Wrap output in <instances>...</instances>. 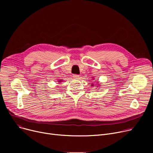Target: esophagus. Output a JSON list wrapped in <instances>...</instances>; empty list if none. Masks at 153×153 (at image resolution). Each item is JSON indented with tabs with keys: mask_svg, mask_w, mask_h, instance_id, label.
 <instances>
[{
	"mask_svg": "<svg viewBox=\"0 0 153 153\" xmlns=\"http://www.w3.org/2000/svg\"><path fill=\"white\" fill-rule=\"evenodd\" d=\"M79 75H78V74H74L73 75V77L74 78V79H79Z\"/></svg>",
	"mask_w": 153,
	"mask_h": 153,
	"instance_id": "obj_1",
	"label": "esophagus"
}]
</instances>
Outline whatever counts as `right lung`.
I'll return each instance as SVG.
<instances>
[{
  "mask_svg": "<svg viewBox=\"0 0 153 153\" xmlns=\"http://www.w3.org/2000/svg\"><path fill=\"white\" fill-rule=\"evenodd\" d=\"M59 82H61V81H59Z\"/></svg>",
  "mask_w": 153,
  "mask_h": 153,
  "instance_id": "right-lung-1",
  "label": "right lung"
}]
</instances>
